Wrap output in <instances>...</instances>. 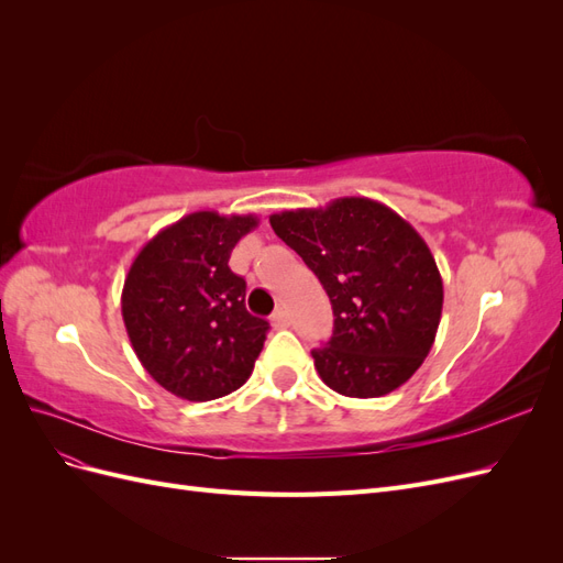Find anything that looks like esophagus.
Masks as SVG:
<instances>
[{"instance_id": "1", "label": "esophagus", "mask_w": 563, "mask_h": 563, "mask_svg": "<svg viewBox=\"0 0 563 563\" xmlns=\"http://www.w3.org/2000/svg\"><path fill=\"white\" fill-rule=\"evenodd\" d=\"M288 323H291V317H288V312L284 308H279L275 314H272V327L275 329H286Z\"/></svg>"}]
</instances>
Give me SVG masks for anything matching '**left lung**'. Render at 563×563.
I'll return each mask as SVG.
<instances>
[{"mask_svg": "<svg viewBox=\"0 0 563 563\" xmlns=\"http://www.w3.org/2000/svg\"><path fill=\"white\" fill-rule=\"evenodd\" d=\"M269 225L319 277L333 335L312 350L319 378L338 395L385 397L434 345L444 284L411 223L368 197L269 216Z\"/></svg>", "mask_w": 563, "mask_h": 563, "instance_id": "8db88e82", "label": "left lung"}]
</instances>
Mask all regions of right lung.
<instances>
[{"mask_svg":"<svg viewBox=\"0 0 563 563\" xmlns=\"http://www.w3.org/2000/svg\"><path fill=\"white\" fill-rule=\"evenodd\" d=\"M258 216L187 213L135 255L122 288V317L143 368L166 391L211 401L240 389L269 323L249 314L246 282L230 253Z\"/></svg>","mask_w":563,"mask_h":563,"instance_id":"1","label":"right lung"}]
</instances>
